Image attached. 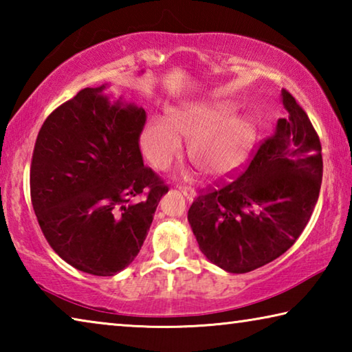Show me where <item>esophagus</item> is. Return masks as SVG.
<instances>
[{"instance_id":"34e87169","label":"esophagus","mask_w":352,"mask_h":352,"mask_svg":"<svg viewBox=\"0 0 352 352\" xmlns=\"http://www.w3.org/2000/svg\"><path fill=\"white\" fill-rule=\"evenodd\" d=\"M178 189L182 190V194H183L184 197H186L189 201L195 199V190H194V189L186 188V186H178Z\"/></svg>"}]
</instances>
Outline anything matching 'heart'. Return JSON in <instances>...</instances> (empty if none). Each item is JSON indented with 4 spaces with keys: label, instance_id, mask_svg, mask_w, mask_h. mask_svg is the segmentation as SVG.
I'll return each mask as SVG.
<instances>
[{
    "label": "heart",
    "instance_id": "heart-1",
    "mask_svg": "<svg viewBox=\"0 0 352 352\" xmlns=\"http://www.w3.org/2000/svg\"><path fill=\"white\" fill-rule=\"evenodd\" d=\"M228 99L199 100L174 107L168 119L152 116L140 133V147L155 169L164 170L182 155L208 182H223L237 174L253 152L256 124L248 115L234 113Z\"/></svg>",
    "mask_w": 352,
    "mask_h": 352
}]
</instances>
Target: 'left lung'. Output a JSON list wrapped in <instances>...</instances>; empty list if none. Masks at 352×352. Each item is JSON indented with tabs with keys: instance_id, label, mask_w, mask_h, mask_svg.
Wrapping results in <instances>:
<instances>
[{
	"instance_id": "1",
	"label": "left lung",
	"mask_w": 352,
	"mask_h": 352,
	"mask_svg": "<svg viewBox=\"0 0 352 352\" xmlns=\"http://www.w3.org/2000/svg\"><path fill=\"white\" fill-rule=\"evenodd\" d=\"M287 116L228 184L200 194L188 220L200 252L230 273H247L294 245L317 205L323 158L306 111L283 90Z\"/></svg>"
}]
</instances>
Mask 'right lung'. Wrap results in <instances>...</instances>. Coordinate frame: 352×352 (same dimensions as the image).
I'll list each match as a JSON object with an SVG mask.
<instances>
[{"instance_id":"obj_1","label":"right lung","mask_w":352,"mask_h":352,"mask_svg":"<svg viewBox=\"0 0 352 352\" xmlns=\"http://www.w3.org/2000/svg\"><path fill=\"white\" fill-rule=\"evenodd\" d=\"M83 88L46 118L35 141L31 199L46 241L74 269L113 276L138 256L168 186L146 168V111Z\"/></svg>"}]
</instances>
